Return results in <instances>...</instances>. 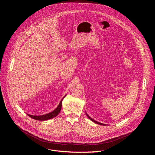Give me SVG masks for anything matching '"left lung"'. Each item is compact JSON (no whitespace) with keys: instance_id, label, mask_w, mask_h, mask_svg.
Returning <instances> with one entry per match:
<instances>
[{"instance_id":"left-lung-1","label":"left lung","mask_w":155,"mask_h":155,"mask_svg":"<svg viewBox=\"0 0 155 155\" xmlns=\"http://www.w3.org/2000/svg\"><path fill=\"white\" fill-rule=\"evenodd\" d=\"M86 115H87V117H88V118H89V119H90L91 121H93V122H94L95 123H97V124H101V125H105L104 124H102V123H99V122H97V121H95V120H94L93 119H92L91 117H90L89 116H88L87 114H86Z\"/></svg>"}]
</instances>
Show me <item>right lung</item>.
Instances as JSON below:
<instances>
[{
    "instance_id": "right-lung-1",
    "label": "right lung",
    "mask_w": 155,
    "mask_h": 155,
    "mask_svg": "<svg viewBox=\"0 0 155 155\" xmlns=\"http://www.w3.org/2000/svg\"><path fill=\"white\" fill-rule=\"evenodd\" d=\"M62 100L61 101L58 107L54 110V111H53L51 113H49L48 114L44 115H41V116H33V115H28L32 119L39 120V121H44V120H48L51 119V118L56 117L59 114V112L61 111V107H62Z\"/></svg>"
}]
</instances>
